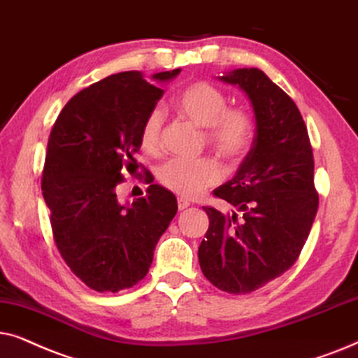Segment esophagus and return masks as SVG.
Returning a JSON list of instances; mask_svg holds the SVG:
<instances>
[{
    "label": "esophagus",
    "instance_id": "1",
    "mask_svg": "<svg viewBox=\"0 0 358 358\" xmlns=\"http://www.w3.org/2000/svg\"><path fill=\"white\" fill-rule=\"evenodd\" d=\"M189 206V201L187 198H183V196H180L178 198V209L180 211H183V209H187Z\"/></svg>",
    "mask_w": 358,
    "mask_h": 358
}]
</instances>
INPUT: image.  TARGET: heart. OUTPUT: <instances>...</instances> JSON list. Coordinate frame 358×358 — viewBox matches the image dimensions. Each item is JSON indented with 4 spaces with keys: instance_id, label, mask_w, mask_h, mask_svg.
Returning <instances> with one entry per match:
<instances>
[{
    "instance_id": "obj_1",
    "label": "heart",
    "mask_w": 358,
    "mask_h": 358,
    "mask_svg": "<svg viewBox=\"0 0 358 358\" xmlns=\"http://www.w3.org/2000/svg\"><path fill=\"white\" fill-rule=\"evenodd\" d=\"M178 114L204 127L208 145L222 159L239 162L250 150L254 141V119L244 108L227 106L222 90L209 82H194L185 87L173 99ZM164 111L154 108L141 126V145L149 154L162 150ZM222 169L214 159H171L159 169V180L165 188L182 196L193 198L221 182Z\"/></svg>"
}]
</instances>
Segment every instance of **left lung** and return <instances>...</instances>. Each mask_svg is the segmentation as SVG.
Instances as JSON below:
<instances>
[{
  "label": "left lung",
  "mask_w": 358,
  "mask_h": 358,
  "mask_svg": "<svg viewBox=\"0 0 358 358\" xmlns=\"http://www.w3.org/2000/svg\"><path fill=\"white\" fill-rule=\"evenodd\" d=\"M219 78L244 90L257 131L234 178L213 193L234 211L204 206L209 227L198 259L214 287L247 294L294 265L311 232L319 194L313 147L293 99L259 69H237Z\"/></svg>",
  "instance_id": "8db88e82"
}]
</instances>
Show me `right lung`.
<instances>
[{
    "mask_svg": "<svg viewBox=\"0 0 358 358\" xmlns=\"http://www.w3.org/2000/svg\"><path fill=\"white\" fill-rule=\"evenodd\" d=\"M178 73L152 78L169 82ZM162 94L141 71H121L76 93L50 131L41 187L52 234L69 268L94 292L117 293L139 283L178 209L175 194L152 183L150 171L136 160L142 121ZM139 166L151 183L148 194L119 203L123 173Z\"/></svg>",
    "mask_w": 358,
    "mask_h": 358,
    "instance_id": "add662e5",
    "label": "right lung"
}]
</instances>
